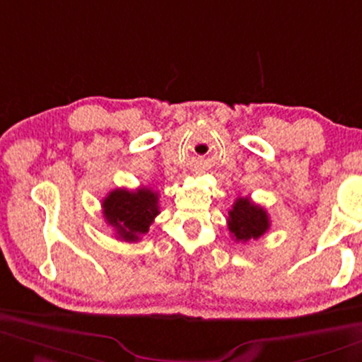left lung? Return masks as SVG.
Wrapping results in <instances>:
<instances>
[{
    "instance_id": "obj_1",
    "label": "left lung",
    "mask_w": 362,
    "mask_h": 362,
    "mask_svg": "<svg viewBox=\"0 0 362 362\" xmlns=\"http://www.w3.org/2000/svg\"><path fill=\"white\" fill-rule=\"evenodd\" d=\"M271 226V219L264 207L257 206L248 197H238L228 213V230L235 242H250L260 238Z\"/></svg>"
}]
</instances>
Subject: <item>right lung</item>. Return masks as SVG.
<instances>
[{"instance_id": "right-lung-1", "label": "right lung", "mask_w": 362, "mask_h": 362, "mask_svg": "<svg viewBox=\"0 0 362 362\" xmlns=\"http://www.w3.org/2000/svg\"><path fill=\"white\" fill-rule=\"evenodd\" d=\"M103 218L122 242H138L148 233L149 224L160 214L158 194L148 187L136 190L115 189L102 201Z\"/></svg>"}]
</instances>
